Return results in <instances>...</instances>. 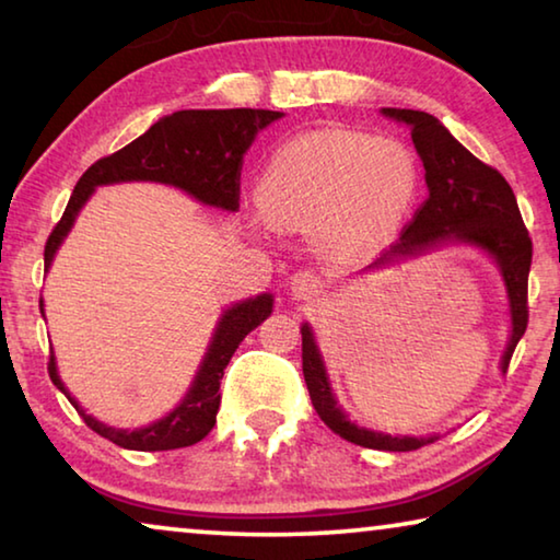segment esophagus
<instances>
[{
  "instance_id": "obj_1",
  "label": "esophagus",
  "mask_w": 560,
  "mask_h": 560,
  "mask_svg": "<svg viewBox=\"0 0 560 560\" xmlns=\"http://www.w3.org/2000/svg\"><path fill=\"white\" fill-rule=\"evenodd\" d=\"M324 289V281H320L318 273L314 271H296L289 281V291L296 301H308L314 299Z\"/></svg>"
}]
</instances>
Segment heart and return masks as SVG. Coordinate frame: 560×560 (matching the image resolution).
Here are the masks:
<instances>
[{
    "label": "heart",
    "instance_id": "1",
    "mask_svg": "<svg viewBox=\"0 0 560 560\" xmlns=\"http://www.w3.org/2000/svg\"><path fill=\"white\" fill-rule=\"evenodd\" d=\"M420 195V167L397 138L316 130L273 150L259 177L252 230H311L328 254L368 252L393 240Z\"/></svg>",
    "mask_w": 560,
    "mask_h": 560
}]
</instances>
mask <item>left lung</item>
Instances as JSON below:
<instances>
[{"instance_id": "left-lung-1", "label": "left lung", "mask_w": 560, "mask_h": 560, "mask_svg": "<svg viewBox=\"0 0 560 560\" xmlns=\"http://www.w3.org/2000/svg\"><path fill=\"white\" fill-rule=\"evenodd\" d=\"M385 118L410 128L412 145L424 167L428 200L417 210L390 249L375 259L368 271L395 267L405 259H417L444 246H469L497 264L509 303V340L499 360L506 373L514 348L528 324L526 289L530 269V240L521 220L514 189L494 167L481 163L464 148L442 122L424 110L381 108ZM303 377L311 402L330 432L360 447L383 452H412L440 440V434H387L363 428L350 420L330 383L326 358L320 353L314 326H301Z\"/></svg>"}]
</instances>
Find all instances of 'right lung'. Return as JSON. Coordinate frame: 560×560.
I'll return each mask as SVG.
<instances>
[{"label": "right lung", "mask_w": 560, "mask_h": 560, "mask_svg": "<svg viewBox=\"0 0 560 560\" xmlns=\"http://www.w3.org/2000/svg\"><path fill=\"white\" fill-rule=\"evenodd\" d=\"M279 118H283L281 110L257 108L175 110L163 116L130 145L93 163L75 183L61 222L54 226L49 242H46L44 271L49 273L56 252L61 249L63 240L73 230L91 195L103 185L158 183L179 189L205 207L236 212L240 210V170L246 150L252 148L264 128H269ZM39 308L44 316V299L39 301ZM271 311L273 296L269 291L230 303L217 318L210 346H207L202 363L197 368L183 400L165 417L143 424V428H113V424L101 422L83 410L81 402L61 381L54 350L49 360L51 383L69 397V402L79 410L83 422L93 432H98L101 438L110 440L118 447L138 452L189 447V444L205 440L214 428L222 400L220 383L234 350L254 328L271 316Z\"/></svg>", "instance_id": "right-lung-1"}]
</instances>
